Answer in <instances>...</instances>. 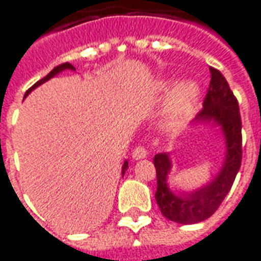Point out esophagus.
I'll list each match as a JSON object with an SVG mask.
<instances>
[{"instance_id":"1","label":"esophagus","mask_w":261,"mask_h":261,"mask_svg":"<svg viewBox=\"0 0 261 261\" xmlns=\"http://www.w3.org/2000/svg\"><path fill=\"white\" fill-rule=\"evenodd\" d=\"M146 156H148V152L144 146H137L136 149L133 150V159L136 160H141V159H145Z\"/></svg>"}]
</instances>
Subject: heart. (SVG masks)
I'll list each match as a JSON object with an SVG mask.
<instances>
[{"label": "heart", "mask_w": 261, "mask_h": 261, "mask_svg": "<svg viewBox=\"0 0 261 261\" xmlns=\"http://www.w3.org/2000/svg\"><path fill=\"white\" fill-rule=\"evenodd\" d=\"M158 95L160 101L170 99L167 106V120L177 123L187 119L194 112L199 98V88L191 82L181 83L179 86H175L173 82H163L158 88Z\"/></svg>", "instance_id": "b5f03b06"}]
</instances>
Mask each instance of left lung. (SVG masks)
<instances>
[{
	"label": "left lung",
	"mask_w": 261,
	"mask_h": 261,
	"mask_svg": "<svg viewBox=\"0 0 261 261\" xmlns=\"http://www.w3.org/2000/svg\"><path fill=\"white\" fill-rule=\"evenodd\" d=\"M209 90L203 109L196 115L192 125H219L225 141V155L221 169L213 179L194 191L171 190L169 174L171 171L170 153H158L153 158L158 177L156 202L167 220L178 224H196L209 219L227 196L241 167L242 160V121L239 106L225 77L210 67Z\"/></svg>",
	"instance_id": "left-lung-1"
}]
</instances>
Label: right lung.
I'll list each match as a JSON object with an SVG mask.
<instances>
[{
	"mask_svg": "<svg viewBox=\"0 0 261 261\" xmlns=\"http://www.w3.org/2000/svg\"><path fill=\"white\" fill-rule=\"evenodd\" d=\"M63 70H76V69H74V66H73V65H70L69 62H66V63H62V65H59V66H57V67H54V69H52V70L48 73L47 76L44 77V79H41L40 82H37L36 84H34V86L29 88L28 91H26V94H24V98H26V96H28L29 94L33 91V90H36L38 86H41V84H44V83L48 82V80H51L52 77H55L57 74H59V73H61V71H63ZM127 169H128V160H124V163H123V167H121V175L124 174L125 170H127Z\"/></svg>",
	"mask_w": 261,
	"mask_h": 261,
	"instance_id": "right-lung-1",
	"label": "right lung"
}]
</instances>
